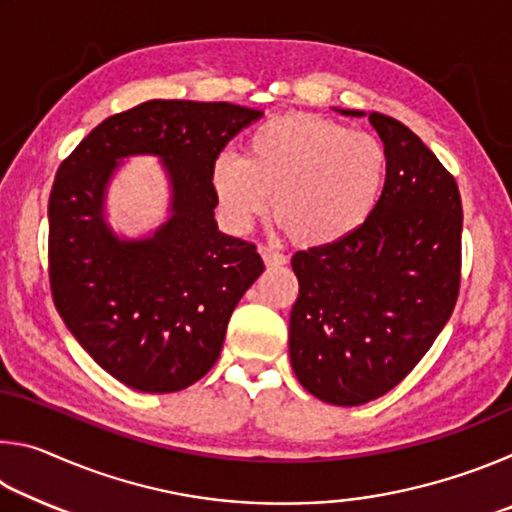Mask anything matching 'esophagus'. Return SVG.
Returning <instances> with one entry per match:
<instances>
[{
	"label": "esophagus",
	"instance_id": "34e87169",
	"mask_svg": "<svg viewBox=\"0 0 512 512\" xmlns=\"http://www.w3.org/2000/svg\"><path fill=\"white\" fill-rule=\"evenodd\" d=\"M259 255H262L266 266H280L287 262V257H284L280 250H275L271 246H259Z\"/></svg>",
	"mask_w": 512,
	"mask_h": 512
}]
</instances>
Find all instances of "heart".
<instances>
[{"label": "heart", "instance_id": "heart-1", "mask_svg": "<svg viewBox=\"0 0 512 512\" xmlns=\"http://www.w3.org/2000/svg\"><path fill=\"white\" fill-rule=\"evenodd\" d=\"M386 149L341 121L289 112L259 124L244 158L221 153L212 192L225 223L248 230L273 210L302 246H336L375 214L386 185Z\"/></svg>", "mask_w": 512, "mask_h": 512}]
</instances>
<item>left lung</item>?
Returning a JSON list of instances; mask_svg holds the SVG:
<instances>
[{
    "label": "left lung",
    "mask_w": 512,
    "mask_h": 512,
    "mask_svg": "<svg viewBox=\"0 0 512 512\" xmlns=\"http://www.w3.org/2000/svg\"><path fill=\"white\" fill-rule=\"evenodd\" d=\"M368 121L388 160L375 214L341 244L291 259L300 282L291 366L311 395L334 406L366 404L400 384L447 325L461 287L454 176L402 121L379 112Z\"/></svg>",
    "instance_id": "8db88e82"
}]
</instances>
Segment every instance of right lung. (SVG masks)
Listing matches in <instances>:
<instances>
[{
    "label": "right lung",
    "instance_id": "add662e5",
    "mask_svg": "<svg viewBox=\"0 0 512 512\" xmlns=\"http://www.w3.org/2000/svg\"><path fill=\"white\" fill-rule=\"evenodd\" d=\"M262 110L225 101H144L94 128L60 164L49 196V282L81 348L142 393L192 386L219 359L237 302L264 271L255 244L214 219L212 164ZM155 154L170 178V219L119 238L105 221L114 171Z\"/></svg>",
    "mask_w": 512,
    "mask_h": 512
}]
</instances>
